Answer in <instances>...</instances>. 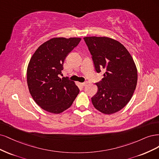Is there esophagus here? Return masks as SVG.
Listing matches in <instances>:
<instances>
[{
	"label": "esophagus",
	"mask_w": 159,
	"mask_h": 159,
	"mask_svg": "<svg viewBox=\"0 0 159 159\" xmlns=\"http://www.w3.org/2000/svg\"><path fill=\"white\" fill-rule=\"evenodd\" d=\"M87 84H88V82H84V83H81V85H82V86H86Z\"/></svg>",
	"instance_id": "obj_1"
}]
</instances>
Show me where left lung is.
Wrapping results in <instances>:
<instances>
[{
  "mask_svg": "<svg viewBox=\"0 0 159 159\" xmlns=\"http://www.w3.org/2000/svg\"><path fill=\"white\" fill-rule=\"evenodd\" d=\"M97 73L104 78L96 85L91 98L95 108L104 114L116 113L127 104L136 89L137 69L131 54L118 41L107 37H85Z\"/></svg>",
  "mask_w": 159,
  "mask_h": 159,
  "instance_id": "left-lung-1",
  "label": "left lung"
}]
</instances>
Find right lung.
<instances>
[{
	"label": "right lung",
	"mask_w": 159,
	"mask_h": 159,
	"mask_svg": "<svg viewBox=\"0 0 159 159\" xmlns=\"http://www.w3.org/2000/svg\"><path fill=\"white\" fill-rule=\"evenodd\" d=\"M79 38H53L41 45L27 68L30 94L41 108L58 114L72 105L79 93L74 81L60 78L67 55L79 43Z\"/></svg>",
	"instance_id": "right-lung-1"
}]
</instances>
